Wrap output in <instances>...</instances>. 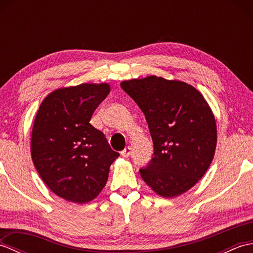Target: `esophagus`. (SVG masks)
I'll return each mask as SVG.
<instances>
[{
  "label": "esophagus",
  "mask_w": 253,
  "mask_h": 253,
  "mask_svg": "<svg viewBox=\"0 0 253 253\" xmlns=\"http://www.w3.org/2000/svg\"><path fill=\"white\" fill-rule=\"evenodd\" d=\"M130 153H131V148H129V147H127V148H125L123 150V151L121 152V155L123 158H128L130 155Z\"/></svg>",
  "instance_id": "1"
}]
</instances>
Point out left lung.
<instances>
[{"label": "left lung", "mask_w": 253, "mask_h": 253, "mask_svg": "<svg viewBox=\"0 0 253 253\" xmlns=\"http://www.w3.org/2000/svg\"><path fill=\"white\" fill-rule=\"evenodd\" d=\"M146 117L153 158L140 169L144 182L163 198L188 191L206 174L215 153L216 122L199 91L180 80L148 76L121 83Z\"/></svg>", "instance_id": "8db88e82"}]
</instances>
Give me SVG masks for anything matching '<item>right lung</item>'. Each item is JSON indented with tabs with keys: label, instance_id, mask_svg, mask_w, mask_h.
I'll list each match as a JSON object with an SVG mask.
<instances>
[{
	"label": "right lung",
	"instance_id": "add662e5",
	"mask_svg": "<svg viewBox=\"0 0 253 253\" xmlns=\"http://www.w3.org/2000/svg\"><path fill=\"white\" fill-rule=\"evenodd\" d=\"M109 84H82L47 94L31 132V159L44 184L62 199L87 203L103 189L120 157L90 124L110 93Z\"/></svg>",
	"mask_w": 253,
	"mask_h": 253
}]
</instances>
